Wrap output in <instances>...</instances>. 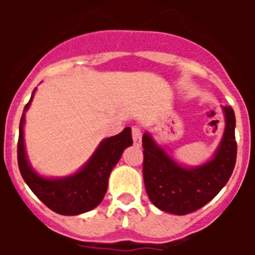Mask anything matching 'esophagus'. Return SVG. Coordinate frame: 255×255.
<instances>
[{"label": "esophagus", "mask_w": 255, "mask_h": 255, "mask_svg": "<svg viewBox=\"0 0 255 255\" xmlns=\"http://www.w3.org/2000/svg\"><path fill=\"white\" fill-rule=\"evenodd\" d=\"M132 140H134V145L140 147L141 145V131L138 126L132 128Z\"/></svg>", "instance_id": "34e87169"}]
</instances>
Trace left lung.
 I'll return each mask as SVG.
<instances>
[{
    "mask_svg": "<svg viewBox=\"0 0 255 255\" xmlns=\"http://www.w3.org/2000/svg\"><path fill=\"white\" fill-rule=\"evenodd\" d=\"M225 131L206 163L188 167L176 162L148 131L143 134V177L148 198L161 211L184 216L211 202L229 181L236 163L235 114L222 107Z\"/></svg>",
    "mask_w": 255,
    "mask_h": 255,
    "instance_id": "8db88e82",
    "label": "left lung"
}]
</instances>
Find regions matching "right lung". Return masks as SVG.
I'll return each mask as SVG.
<instances>
[{
    "label": "right lung",
    "mask_w": 255,
    "mask_h": 255,
    "mask_svg": "<svg viewBox=\"0 0 255 255\" xmlns=\"http://www.w3.org/2000/svg\"><path fill=\"white\" fill-rule=\"evenodd\" d=\"M34 93L35 89L28 105L24 107L19 126L17 163L22 179L39 200L58 215L76 216L92 211L105 198L110 173L121 158L123 152L132 145L131 129L125 128L120 134L103 139L87 163L73 175L64 177L42 176L29 163L24 141L25 112Z\"/></svg>",
    "instance_id": "add662e5"
}]
</instances>
